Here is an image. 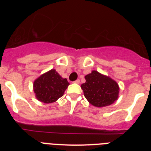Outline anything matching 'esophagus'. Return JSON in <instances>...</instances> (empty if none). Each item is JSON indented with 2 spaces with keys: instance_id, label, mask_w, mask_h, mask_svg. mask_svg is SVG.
I'll list each match as a JSON object with an SVG mask.
<instances>
[{
  "instance_id": "obj_1",
  "label": "esophagus",
  "mask_w": 151,
  "mask_h": 151,
  "mask_svg": "<svg viewBox=\"0 0 151 151\" xmlns=\"http://www.w3.org/2000/svg\"><path fill=\"white\" fill-rule=\"evenodd\" d=\"M75 82V83H77V84H79L80 80L79 79H76V81H74V82Z\"/></svg>"
}]
</instances>
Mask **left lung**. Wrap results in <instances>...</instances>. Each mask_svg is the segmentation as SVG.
Segmentation results:
<instances>
[{
	"label": "left lung",
	"instance_id": "8db88e82",
	"mask_svg": "<svg viewBox=\"0 0 151 151\" xmlns=\"http://www.w3.org/2000/svg\"><path fill=\"white\" fill-rule=\"evenodd\" d=\"M85 78L86 82L81 85V88L91 104L102 107L116 101L119 88L114 80L97 71H92Z\"/></svg>",
	"mask_w": 151,
	"mask_h": 151
}]
</instances>
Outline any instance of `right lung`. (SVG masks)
I'll list each match as a JSON object with an SVG mask.
<instances>
[{
    "instance_id": "right-lung-1",
    "label": "right lung",
    "mask_w": 151,
    "mask_h": 151,
    "mask_svg": "<svg viewBox=\"0 0 151 151\" xmlns=\"http://www.w3.org/2000/svg\"><path fill=\"white\" fill-rule=\"evenodd\" d=\"M69 85L66 78H63L55 69H51L37 78L33 87L38 101L50 104L62 97Z\"/></svg>"
}]
</instances>
